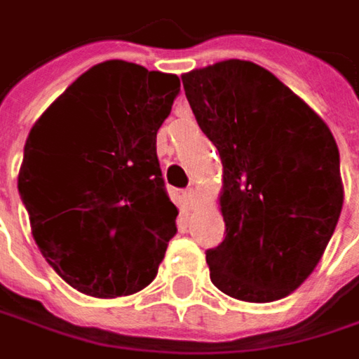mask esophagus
Segmentation results:
<instances>
[{"label":"esophagus","mask_w":359,"mask_h":359,"mask_svg":"<svg viewBox=\"0 0 359 359\" xmlns=\"http://www.w3.org/2000/svg\"><path fill=\"white\" fill-rule=\"evenodd\" d=\"M184 201H187V205H193L196 201V193L193 191V189H189L187 193H184Z\"/></svg>","instance_id":"esophagus-1"}]
</instances>
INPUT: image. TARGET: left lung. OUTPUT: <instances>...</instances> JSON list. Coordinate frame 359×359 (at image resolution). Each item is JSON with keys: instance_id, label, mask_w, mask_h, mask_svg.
Listing matches in <instances>:
<instances>
[{"instance_id": "1", "label": "left lung", "mask_w": 359, "mask_h": 359, "mask_svg": "<svg viewBox=\"0 0 359 359\" xmlns=\"http://www.w3.org/2000/svg\"><path fill=\"white\" fill-rule=\"evenodd\" d=\"M219 150L225 241L207 251L223 293L269 304L299 287L334 235L344 184L327 124L271 72L225 60L180 76Z\"/></svg>"}]
</instances>
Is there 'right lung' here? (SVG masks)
Returning a JSON list of instances; mask_svg holds the SVG:
<instances>
[{
  "instance_id": "add662e5",
  "label": "right lung",
  "mask_w": 359,
  "mask_h": 359,
  "mask_svg": "<svg viewBox=\"0 0 359 359\" xmlns=\"http://www.w3.org/2000/svg\"><path fill=\"white\" fill-rule=\"evenodd\" d=\"M179 92L175 74L108 60L29 130L18 189L32 235L55 273L86 295L147 287L177 233L156 133Z\"/></svg>"
}]
</instances>
